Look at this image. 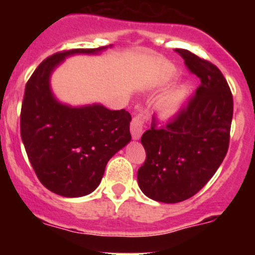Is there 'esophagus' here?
Segmentation results:
<instances>
[{"label": "esophagus", "instance_id": "esophagus-1", "mask_svg": "<svg viewBox=\"0 0 255 255\" xmlns=\"http://www.w3.org/2000/svg\"><path fill=\"white\" fill-rule=\"evenodd\" d=\"M148 117H149V115L143 111L139 112V114H136L132 117L131 124H130V131H131L132 139L140 138L141 134H143L144 126H145V124L148 121Z\"/></svg>", "mask_w": 255, "mask_h": 255}]
</instances>
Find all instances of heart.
<instances>
[{"instance_id":"b5f03b06","label":"heart","mask_w":255,"mask_h":255,"mask_svg":"<svg viewBox=\"0 0 255 255\" xmlns=\"http://www.w3.org/2000/svg\"><path fill=\"white\" fill-rule=\"evenodd\" d=\"M188 96V88L181 87L161 97L157 102V108L164 116L175 115L182 107Z\"/></svg>"}]
</instances>
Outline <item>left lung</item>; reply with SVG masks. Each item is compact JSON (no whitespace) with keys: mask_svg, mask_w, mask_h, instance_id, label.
Instances as JSON below:
<instances>
[{"mask_svg":"<svg viewBox=\"0 0 255 255\" xmlns=\"http://www.w3.org/2000/svg\"><path fill=\"white\" fill-rule=\"evenodd\" d=\"M186 69L200 79L197 92L172 120L141 135L145 161L138 184L148 198L179 203L195 195L226 157L234 114L233 93L216 65L188 49H176Z\"/></svg>","mask_w":255,"mask_h":255,"instance_id":"obj_1","label":"left lung"}]
</instances>
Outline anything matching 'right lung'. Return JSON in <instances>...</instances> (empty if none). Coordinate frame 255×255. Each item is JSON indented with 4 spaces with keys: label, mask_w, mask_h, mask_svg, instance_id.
Returning <instances> with one entry per match:
<instances>
[{
    "label": "right lung",
    "mask_w": 255,
    "mask_h": 255,
    "mask_svg": "<svg viewBox=\"0 0 255 255\" xmlns=\"http://www.w3.org/2000/svg\"><path fill=\"white\" fill-rule=\"evenodd\" d=\"M100 48L65 49L42 61L25 85L20 134L35 175L48 190L62 197H83L100 185L107 162L131 139L126 110L100 105L71 108L49 89V75L73 53Z\"/></svg>",
    "instance_id": "obj_1"
}]
</instances>
